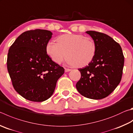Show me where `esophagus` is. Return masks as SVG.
I'll list each match as a JSON object with an SVG mask.
<instances>
[{"label": "esophagus", "mask_w": 133, "mask_h": 133, "mask_svg": "<svg viewBox=\"0 0 133 133\" xmlns=\"http://www.w3.org/2000/svg\"><path fill=\"white\" fill-rule=\"evenodd\" d=\"M71 69H67V68H65V72H69L70 71H71Z\"/></svg>", "instance_id": "esophagus-1"}]
</instances>
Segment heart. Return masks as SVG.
Instances as JSON below:
<instances>
[{
	"label": "heart",
	"mask_w": 133,
	"mask_h": 133,
	"mask_svg": "<svg viewBox=\"0 0 133 133\" xmlns=\"http://www.w3.org/2000/svg\"><path fill=\"white\" fill-rule=\"evenodd\" d=\"M57 43L49 41L46 50L53 61L60 64L66 55L67 62L72 66L84 67L92 60L96 53L93 39L81 34H66L57 38Z\"/></svg>",
	"instance_id": "heart-1"
}]
</instances>
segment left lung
Listing matches in <instances>:
<instances>
[{
    "mask_svg": "<svg viewBox=\"0 0 133 133\" xmlns=\"http://www.w3.org/2000/svg\"><path fill=\"white\" fill-rule=\"evenodd\" d=\"M86 33L96 45V53L88 66L79 69L81 78L76 84L78 92L93 99L105 98L121 81L124 57L120 45L109 36L94 31Z\"/></svg>",
    "mask_w": 133,
    "mask_h": 133,
    "instance_id": "8db88e82",
    "label": "left lung"
}]
</instances>
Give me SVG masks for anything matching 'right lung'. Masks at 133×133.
Segmentation results:
<instances>
[{
  "label": "right lung",
  "mask_w": 133,
  "mask_h": 133,
  "mask_svg": "<svg viewBox=\"0 0 133 133\" xmlns=\"http://www.w3.org/2000/svg\"><path fill=\"white\" fill-rule=\"evenodd\" d=\"M52 35L50 31L40 29L25 31L9 48L7 67L12 84L27 100L42 102L49 98L64 72L46 50Z\"/></svg>",
  "instance_id": "obj_1"
}]
</instances>
